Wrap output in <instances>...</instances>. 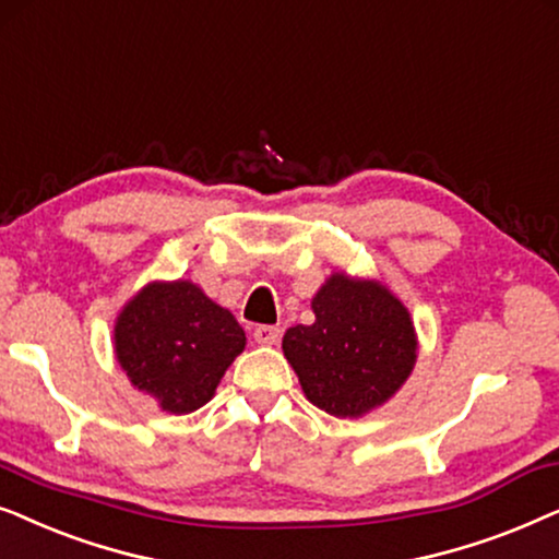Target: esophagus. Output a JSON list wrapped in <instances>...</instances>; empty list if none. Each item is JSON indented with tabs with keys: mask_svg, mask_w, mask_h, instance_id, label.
Returning <instances> with one entry per match:
<instances>
[{
	"mask_svg": "<svg viewBox=\"0 0 559 559\" xmlns=\"http://www.w3.org/2000/svg\"><path fill=\"white\" fill-rule=\"evenodd\" d=\"M252 337H255L258 345H278L281 330L271 324H260V326H255V332H252Z\"/></svg>",
	"mask_w": 559,
	"mask_h": 559,
	"instance_id": "1",
	"label": "esophagus"
}]
</instances>
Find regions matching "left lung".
Masks as SVG:
<instances>
[{"label":"left lung","instance_id":"obj_1","mask_svg":"<svg viewBox=\"0 0 559 559\" xmlns=\"http://www.w3.org/2000/svg\"><path fill=\"white\" fill-rule=\"evenodd\" d=\"M311 309L314 324L284 334V355L307 399L340 419L385 404L416 362V332L404 304L378 281L332 273Z\"/></svg>","mask_w":559,"mask_h":559}]
</instances>
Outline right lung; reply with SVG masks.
Instances as JSON below:
<instances>
[{
  "label": "right lung",
  "mask_w": 559,
  "mask_h": 559,
  "mask_svg": "<svg viewBox=\"0 0 559 559\" xmlns=\"http://www.w3.org/2000/svg\"><path fill=\"white\" fill-rule=\"evenodd\" d=\"M242 349L237 319L191 281H153L115 322L117 362L168 414L204 406Z\"/></svg>",
  "instance_id": "right-lung-1"
}]
</instances>
